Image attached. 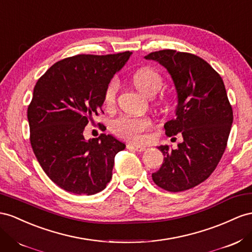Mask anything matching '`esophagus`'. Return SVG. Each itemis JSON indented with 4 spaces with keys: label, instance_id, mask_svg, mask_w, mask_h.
<instances>
[{
    "label": "esophagus",
    "instance_id": "34e87169",
    "mask_svg": "<svg viewBox=\"0 0 252 252\" xmlns=\"http://www.w3.org/2000/svg\"><path fill=\"white\" fill-rule=\"evenodd\" d=\"M127 149H130V151H134V152H144L146 147L144 146H140V145H133V144H127Z\"/></svg>",
    "mask_w": 252,
    "mask_h": 252
}]
</instances>
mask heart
<instances>
[{
	"label": "heart",
	"mask_w": 252,
	"mask_h": 252,
	"mask_svg": "<svg viewBox=\"0 0 252 252\" xmlns=\"http://www.w3.org/2000/svg\"><path fill=\"white\" fill-rule=\"evenodd\" d=\"M132 85L140 93L145 96L152 97L157 93L163 85V78L160 73L149 67H143L135 72L132 78ZM118 93V83L115 79L110 80L105 88L103 94L104 105L108 109H111L115 105ZM156 105L158 107H164L167 105V98L164 95H161L156 100ZM152 128V121L148 118H133L122 115L114 119L111 124V131L117 137L132 143H141L145 139V133Z\"/></svg>",
	"instance_id": "heart-1"
}]
</instances>
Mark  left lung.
Wrapping results in <instances>:
<instances>
[{
	"mask_svg": "<svg viewBox=\"0 0 252 252\" xmlns=\"http://www.w3.org/2000/svg\"><path fill=\"white\" fill-rule=\"evenodd\" d=\"M146 59L162 64L178 94L176 118L164 125L165 134H181L176 149L159 146L164 160L154 182L168 192H182L209 178L225 152L233 111L220 75L206 60L191 53L161 50Z\"/></svg>",
	"mask_w": 252,
	"mask_h": 252,
	"instance_id": "obj_1",
	"label": "left lung"
}]
</instances>
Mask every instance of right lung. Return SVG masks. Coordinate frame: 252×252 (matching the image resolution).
I'll use <instances>...</instances> for the list:
<instances>
[{"label": "right lung", "mask_w": 252, "mask_h": 252, "mask_svg": "<svg viewBox=\"0 0 252 252\" xmlns=\"http://www.w3.org/2000/svg\"><path fill=\"white\" fill-rule=\"evenodd\" d=\"M130 54L64 58L33 88L27 108L31 145L44 173L64 191L93 195L111 180L114 157L125 144L105 133L86 141L83 132L103 112L105 88Z\"/></svg>", "instance_id": "obj_1"}]
</instances>
